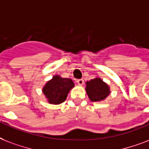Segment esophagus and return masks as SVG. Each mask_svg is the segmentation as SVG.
Returning <instances> with one entry per match:
<instances>
[{
  "instance_id": "esophagus-1",
  "label": "esophagus",
  "mask_w": 149,
  "mask_h": 149,
  "mask_svg": "<svg viewBox=\"0 0 149 149\" xmlns=\"http://www.w3.org/2000/svg\"><path fill=\"white\" fill-rule=\"evenodd\" d=\"M77 83L80 85H83V84H84V80H83V79H78V80H77Z\"/></svg>"
}]
</instances>
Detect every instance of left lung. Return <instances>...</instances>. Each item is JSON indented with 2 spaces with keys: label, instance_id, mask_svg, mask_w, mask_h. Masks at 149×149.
I'll return each instance as SVG.
<instances>
[{
  "label": "left lung",
  "instance_id": "1",
  "mask_svg": "<svg viewBox=\"0 0 149 149\" xmlns=\"http://www.w3.org/2000/svg\"><path fill=\"white\" fill-rule=\"evenodd\" d=\"M85 90L93 102L102 101L110 93L109 87L100 78H95L86 82Z\"/></svg>",
  "mask_w": 149,
  "mask_h": 149
}]
</instances>
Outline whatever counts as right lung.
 Masks as SVG:
<instances>
[{
    "label": "right lung",
    "mask_w": 149,
    "mask_h": 149,
    "mask_svg": "<svg viewBox=\"0 0 149 149\" xmlns=\"http://www.w3.org/2000/svg\"><path fill=\"white\" fill-rule=\"evenodd\" d=\"M74 86L73 81L70 78H63L55 75L45 85L42 93L51 104H60L64 102L68 94Z\"/></svg>",
    "instance_id": "right-lung-1"
}]
</instances>
